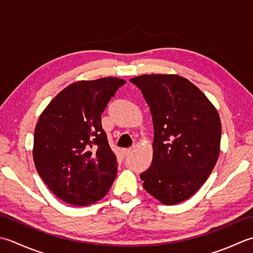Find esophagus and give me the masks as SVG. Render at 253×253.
<instances>
[{"mask_svg": "<svg viewBox=\"0 0 253 253\" xmlns=\"http://www.w3.org/2000/svg\"><path fill=\"white\" fill-rule=\"evenodd\" d=\"M131 153H132V148H131V147H128V148H123V149H122V154H123V156H128V155H130Z\"/></svg>", "mask_w": 253, "mask_h": 253, "instance_id": "obj_1", "label": "esophagus"}]
</instances>
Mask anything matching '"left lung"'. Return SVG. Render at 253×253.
Wrapping results in <instances>:
<instances>
[{
    "mask_svg": "<svg viewBox=\"0 0 253 253\" xmlns=\"http://www.w3.org/2000/svg\"><path fill=\"white\" fill-rule=\"evenodd\" d=\"M151 108L152 165L143 187L163 204L183 202L202 187L219 155L220 119L197 86L178 75L152 74L130 80Z\"/></svg>",
    "mask_w": 253,
    "mask_h": 253,
    "instance_id": "obj_1",
    "label": "left lung"
}]
</instances>
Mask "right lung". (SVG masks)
Here are the masks:
<instances>
[{
    "mask_svg": "<svg viewBox=\"0 0 253 253\" xmlns=\"http://www.w3.org/2000/svg\"><path fill=\"white\" fill-rule=\"evenodd\" d=\"M125 80L105 77L71 84L41 113L34 136L39 176L64 202L85 206L109 191L117 176L116 154L101 115Z\"/></svg>",
    "mask_w": 253,
    "mask_h": 253,
    "instance_id": "add662e5",
    "label": "right lung"
}]
</instances>
